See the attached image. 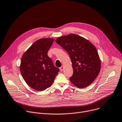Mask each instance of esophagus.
<instances>
[{
    "label": "esophagus",
    "mask_w": 122,
    "mask_h": 122,
    "mask_svg": "<svg viewBox=\"0 0 122 122\" xmlns=\"http://www.w3.org/2000/svg\"><path fill=\"white\" fill-rule=\"evenodd\" d=\"M60 71H63V70H64V66H61L60 67Z\"/></svg>",
    "instance_id": "34e87169"
}]
</instances>
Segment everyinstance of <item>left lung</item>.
I'll list each match as a JSON object with an SVG mask.
<instances>
[{
	"mask_svg": "<svg viewBox=\"0 0 122 122\" xmlns=\"http://www.w3.org/2000/svg\"><path fill=\"white\" fill-rule=\"evenodd\" d=\"M56 42L70 56L73 69L70 82L80 89L90 86L98 76L101 67L95 46L88 40L74 33L59 37Z\"/></svg>",
	"mask_w": 122,
	"mask_h": 122,
	"instance_id": "left-lung-1",
	"label": "left lung"
}]
</instances>
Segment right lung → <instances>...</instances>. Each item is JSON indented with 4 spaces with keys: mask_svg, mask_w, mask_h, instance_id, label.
Masks as SVG:
<instances>
[{
    "mask_svg": "<svg viewBox=\"0 0 122 122\" xmlns=\"http://www.w3.org/2000/svg\"><path fill=\"white\" fill-rule=\"evenodd\" d=\"M54 41L53 38L40 39L22 56L20 73L26 83L35 90L43 91L51 87L59 71L47 55Z\"/></svg>",
    "mask_w": 122,
    "mask_h": 122,
    "instance_id": "1",
    "label": "right lung"
}]
</instances>
